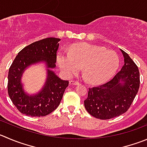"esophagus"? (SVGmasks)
Instances as JSON below:
<instances>
[{
  "instance_id": "obj_1",
  "label": "esophagus",
  "mask_w": 147,
  "mask_h": 147,
  "mask_svg": "<svg viewBox=\"0 0 147 147\" xmlns=\"http://www.w3.org/2000/svg\"><path fill=\"white\" fill-rule=\"evenodd\" d=\"M69 84L70 85H79L80 83L79 82H76V81H70L69 82Z\"/></svg>"
}]
</instances>
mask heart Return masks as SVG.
Here are the masks:
<instances>
[{"label":"heart","mask_w":147,"mask_h":147,"mask_svg":"<svg viewBox=\"0 0 147 147\" xmlns=\"http://www.w3.org/2000/svg\"><path fill=\"white\" fill-rule=\"evenodd\" d=\"M57 63L66 77L77 74L84 67V74L90 83L100 84L110 79L119 66L116 53L105 47L82 43L74 45L69 53L60 51Z\"/></svg>","instance_id":"b5f03b06"}]
</instances>
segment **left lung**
<instances>
[{"label":"left lung","instance_id":"1","mask_svg":"<svg viewBox=\"0 0 147 147\" xmlns=\"http://www.w3.org/2000/svg\"><path fill=\"white\" fill-rule=\"evenodd\" d=\"M124 65L107 83L89 88L84 107L96 118L107 120L119 116L129 109L139 89L140 76L137 65L121 50Z\"/></svg>","mask_w":147,"mask_h":147}]
</instances>
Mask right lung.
<instances>
[{
    "instance_id": "right-lung-1",
    "label": "right lung",
    "mask_w": 147,
    "mask_h": 147,
    "mask_svg": "<svg viewBox=\"0 0 147 147\" xmlns=\"http://www.w3.org/2000/svg\"><path fill=\"white\" fill-rule=\"evenodd\" d=\"M59 38L48 37L34 42L19 52L10 66L8 76V93L15 107L22 114L32 117L45 116L54 111L61 103L68 81H64L48 69L44 87L34 96L23 90L20 78L30 65L45 62L49 68L55 67Z\"/></svg>"
}]
</instances>
